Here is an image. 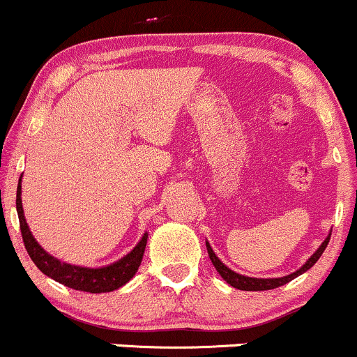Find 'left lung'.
<instances>
[{
	"label": "left lung",
	"instance_id": "1",
	"mask_svg": "<svg viewBox=\"0 0 357 357\" xmlns=\"http://www.w3.org/2000/svg\"><path fill=\"white\" fill-rule=\"evenodd\" d=\"M329 240H331V235L322 241V245H321V247H319L317 252H315L314 255L305 261L304 267L298 268L297 272L290 273V275L280 277V278H252V277L240 275V273L233 272V270L228 268L227 265L221 264V260L215 255V252H213V248L210 247V243H206V248H208V255H210L211 264L215 265L216 270H218V273H220L221 277H223V280H227V284H230L231 287H235V289H240V290H255V292H257V290L277 289V287L285 285L287 282L294 280V278H296V277L302 275V273L307 272V270L312 267L315 261H317L319 258H321V255L324 253V250H326V247H327V243H329Z\"/></svg>",
	"mask_w": 357,
	"mask_h": 357
}]
</instances>
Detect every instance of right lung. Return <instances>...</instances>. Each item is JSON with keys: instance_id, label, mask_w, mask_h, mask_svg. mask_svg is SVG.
I'll return each instance as SVG.
<instances>
[{"instance_id": "obj_1", "label": "right lung", "mask_w": 357, "mask_h": 357, "mask_svg": "<svg viewBox=\"0 0 357 357\" xmlns=\"http://www.w3.org/2000/svg\"><path fill=\"white\" fill-rule=\"evenodd\" d=\"M20 181H22V179H20ZM16 211H18L20 230H22L24 248H26L28 255L33 260V264L42 270L45 275L60 282V284L70 287V289L90 294L112 292V290L127 284V282L134 277V273L137 272L139 265H141L147 243V233L142 236V240L139 241L132 252L127 253L124 258H121L116 264L107 265V267L102 268L77 267V265L65 264V261H60L56 260V258H53L52 255H48V253L40 247L38 241L33 238V235H31L23 215L22 184H18V190H16Z\"/></svg>"}]
</instances>
